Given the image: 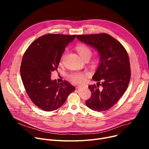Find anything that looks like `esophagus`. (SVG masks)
I'll use <instances>...</instances> for the list:
<instances>
[{
  "label": "esophagus",
  "instance_id": "esophagus-1",
  "mask_svg": "<svg viewBox=\"0 0 149 149\" xmlns=\"http://www.w3.org/2000/svg\"><path fill=\"white\" fill-rule=\"evenodd\" d=\"M81 87V86H78L77 87V88H80Z\"/></svg>",
  "mask_w": 149,
  "mask_h": 149
}]
</instances>
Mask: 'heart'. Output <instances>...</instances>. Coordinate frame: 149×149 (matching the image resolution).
Segmentation results:
<instances>
[{
    "mask_svg": "<svg viewBox=\"0 0 149 149\" xmlns=\"http://www.w3.org/2000/svg\"><path fill=\"white\" fill-rule=\"evenodd\" d=\"M75 48L78 53L79 54L80 56L84 60H87V59L89 60L92 56V49L86 45L83 44V43L78 44L77 45ZM66 52L67 51H65L64 53L62 54V56L61 57V61L63 60L64 58H65ZM98 58H95L94 60H93V62H97L98 61ZM86 75H87L86 74L83 73V72H73L68 74V78L72 82L74 83H79L85 80V78Z\"/></svg>",
    "mask_w": 149,
    "mask_h": 149,
    "instance_id": "obj_1",
    "label": "heart"
}]
</instances>
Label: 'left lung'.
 Wrapping results in <instances>:
<instances>
[{
	"label": "left lung",
	"instance_id": "left-lung-1",
	"mask_svg": "<svg viewBox=\"0 0 149 149\" xmlns=\"http://www.w3.org/2000/svg\"><path fill=\"white\" fill-rule=\"evenodd\" d=\"M77 38L95 48L100 55V65L92 77L98 83L88 86L91 97L86 104L95 111H106L127 88L131 74L128 54L120 42L106 33L78 35Z\"/></svg>",
	"mask_w": 149,
	"mask_h": 149
}]
</instances>
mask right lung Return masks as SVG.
Listing matches in <instances>:
<instances>
[{
    "label": "right lung",
    "mask_w": 149,
    "mask_h": 149,
    "mask_svg": "<svg viewBox=\"0 0 149 149\" xmlns=\"http://www.w3.org/2000/svg\"><path fill=\"white\" fill-rule=\"evenodd\" d=\"M76 35L48 34L31 43L22 60L20 75L26 92L33 103L47 112L64 104L75 87L66 81L58 83L51 79L57 70L61 57L67 45Z\"/></svg>",
    "instance_id": "obj_1"
}]
</instances>
